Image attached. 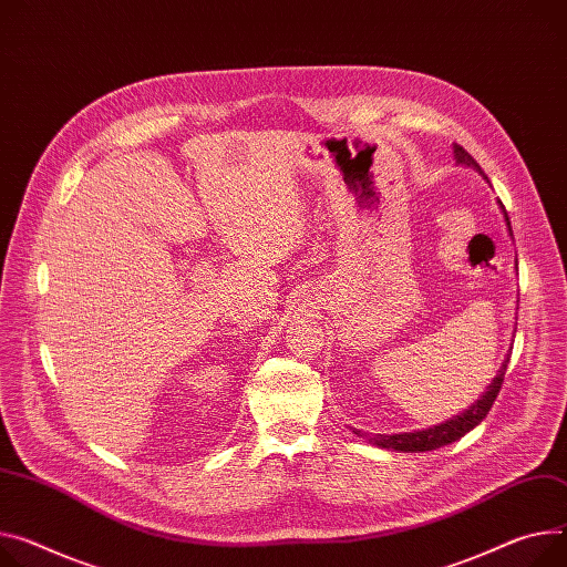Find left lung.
<instances>
[{"instance_id":"8db88e82","label":"left lung","mask_w":567,"mask_h":567,"mask_svg":"<svg viewBox=\"0 0 567 567\" xmlns=\"http://www.w3.org/2000/svg\"><path fill=\"white\" fill-rule=\"evenodd\" d=\"M454 158L456 163L461 165H467V167H474L478 174L482 172V165H478L461 145H454ZM488 179V177H486ZM502 210H504V217H506V225H508V215H506V208L504 204H499ZM511 361V354H506L497 377L493 379V383L486 388V393L482 395V400H476L465 413L443 422V424H435V426H429V429H422V431H409V433H393V435H374V439H370V443H374L377 447H383V450H395V452H431V450H439L443 445H450L458 439H463V435L467 431H472L478 422H482L488 411L493 409V402L497 400L499 390H502V383H504V374H506V365ZM357 435H363V439H368L365 433L361 431H354Z\"/></svg>"}]
</instances>
